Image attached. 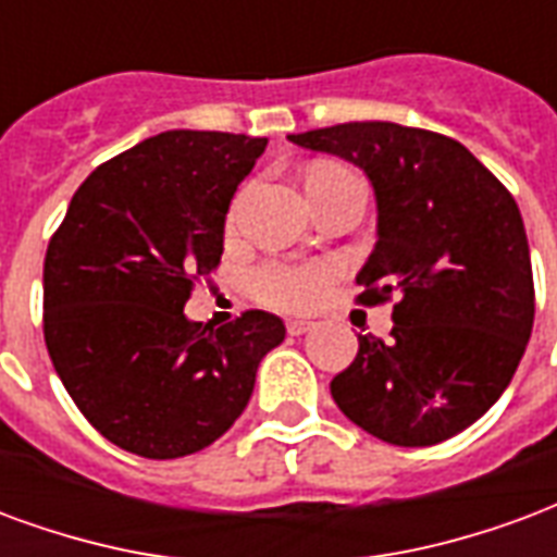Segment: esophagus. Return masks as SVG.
<instances>
[{
    "instance_id": "1",
    "label": "esophagus",
    "mask_w": 557,
    "mask_h": 557,
    "mask_svg": "<svg viewBox=\"0 0 557 557\" xmlns=\"http://www.w3.org/2000/svg\"><path fill=\"white\" fill-rule=\"evenodd\" d=\"M311 329H314L311 320H299V318L287 320V332H290V335H306V332H311Z\"/></svg>"
}]
</instances>
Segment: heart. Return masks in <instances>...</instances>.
Here are the masks:
<instances>
[{"instance_id": "b5f03b06", "label": "heart", "mask_w": 557, "mask_h": 557, "mask_svg": "<svg viewBox=\"0 0 557 557\" xmlns=\"http://www.w3.org/2000/svg\"><path fill=\"white\" fill-rule=\"evenodd\" d=\"M352 177L356 174L338 162H320L308 172V195L323 186L352 181ZM329 275H332L329 263H267L251 275V287L267 306L284 308V311H306L320 302Z\"/></svg>"}]
</instances>
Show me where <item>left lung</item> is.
<instances>
[{"label": "left lung", "mask_w": 557, "mask_h": 557, "mask_svg": "<svg viewBox=\"0 0 557 557\" xmlns=\"http://www.w3.org/2000/svg\"><path fill=\"white\" fill-rule=\"evenodd\" d=\"M359 165L376 198V243L356 275L362 302L397 296L392 338L359 335L332 380L352 424L400 448L474 424L513 380L534 323V278L513 195L460 141L392 121L294 133Z\"/></svg>", "instance_id": "left-lung-1"}]
</instances>
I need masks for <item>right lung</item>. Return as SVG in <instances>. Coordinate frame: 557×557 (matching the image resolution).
Listing matches in <instances>:
<instances>
[{
  "label": "right lung",
  "mask_w": 557,
  "mask_h": 557,
  "mask_svg": "<svg viewBox=\"0 0 557 557\" xmlns=\"http://www.w3.org/2000/svg\"><path fill=\"white\" fill-rule=\"evenodd\" d=\"M267 139L169 129L97 165L44 261V338L67 395L112 445L174 460L216 442L284 341L270 311L184 314L222 258L225 213Z\"/></svg>",
  "instance_id": "obj_1"
}]
</instances>
